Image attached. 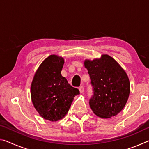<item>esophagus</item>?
Listing matches in <instances>:
<instances>
[{
	"instance_id": "esophagus-1",
	"label": "esophagus",
	"mask_w": 149,
	"mask_h": 149,
	"mask_svg": "<svg viewBox=\"0 0 149 149\" xmlns=\"http://www.w3.org/2000/svg\"><path fill=\"white\" fill-rule=\"evenodd\" d=\"M79 91H80L81 93H84V86H80L79 88Z\"/></svg>"
}]
</instances>
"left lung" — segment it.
<instances>
[{
	"mask_svg": "<svg viewBox=\"0 0 149 149\" xmlns=\"http://www.w3.org/2000/svg\"><path fill=\"white\" fill-rule=\"evenodd\" d=\"M84 65L93 86L90 108L100 118L115 116L124 108L129 98L130 83L127 74L107 54H102L99 59L85 60Z\"/></svg>",
	"mask_w": 149,
	"mask_h": 149,
	"instance_id": "left-lung-1",
	"label": "left lung"
}]
</instances>
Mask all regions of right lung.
I'll return each instance as SVG.
<instances>
[{
    "label": "right lung",
    "instance_id": "right-lung-1",
    "mask_svg": "<svg viewBox=\"0 0 149 149\" xmlns=\"http://www.w3.org/2000/svg\"><path fill=\"white\" fill-rule=\"evenodd\" d=\"M64 60L57 55H50L34 75L31 85V97L34 107L44 119L56 122L68 112L77 88L70 85L61 74Z\"/></svg>",
    "mask_w": 149,
    "mask_h": 149
}]
</instances>
